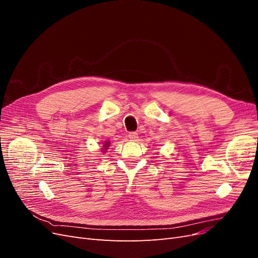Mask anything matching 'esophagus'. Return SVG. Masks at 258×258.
Instances as JSON below:
<instances>
[{"label":"esophagus","instance_id":"1","mask_svg":"<svg viewBox=\"0 0 258 258\" xmlns=\"http://www.w3.org/2000/svg\"><path fill=\"white\" fill-rule=\"evenodd\" d=\"M128 138L131 140V141H136V140H137L139 137H138L137 132H130V134L128 135Z\"/></svg>","mask_w":258,"mask_h":258}]
</instances>
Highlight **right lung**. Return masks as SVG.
Here are the masks:
<instances>
[{
    "label": "right lung",
    "mask_w": 258,
    "mask_h": 258,
    "mask_svg": "<svg viewBox=\"0 0 258 258\" xmlns=\"http://www.w3.org/2000/svg\"><path fill=\"white\" fill-rule=\"evenodd\" d=\"M108 146H110V142H104V144H103V151H106L107 148H108Z\"/></svg>",
    "instance_id": "add662e5"
}]
</instances>
